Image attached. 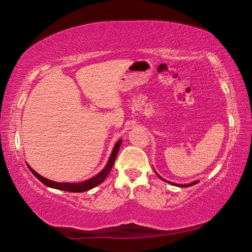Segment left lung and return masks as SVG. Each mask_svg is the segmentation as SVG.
Listing matches in <instances>:
<instances>
[{"label": "left lung", "instance_id": "1", "mask_svg": "<svg viewBox=\"0 0 252 252\" xmlns=\"http://www.w3.org/2000/svg\"><path fill=\"white\" fill-rule=\"evenodd\" d=\"M155 172L157 173V171L155 170ZM157 176L159 177L160 179H162V180H164L163 178H161L159 174L157 173ZM164 181H167V182H169V183H171V185H174V186H177V187H181V188H186V187H191V186H193V185H195V183H198L199 181H193V182H191V183H188V185H178V183H174V182H170V181H168V180H164Z\"/></svg>", "mask_w": 252, "mask_h": 252}]
</instances>
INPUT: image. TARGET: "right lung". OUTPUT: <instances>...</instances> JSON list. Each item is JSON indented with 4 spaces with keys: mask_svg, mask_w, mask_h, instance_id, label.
I'll list each match as a JSON object with an SVG mask.
<instances>
[{
    "mask_svg": "<svg viewBox=\"0 0 252 252\" xmlns=\"http://www.w3.org/2000/svg\"><path fill=\"white\" fill-rule=\"evenodd\" d=\"M121 142L122 140L120 139L119 141L114 144L113 147V150L111 152V156L108 160V163L105 164V167L101 170V171L96 174V176L92 177L90 179H88V180L82 181V182H78V183H70V182H55L52 180H49V179H46L44 177L40 176L39 173L34 171V170L30 167L28 164V168L30 169V171H31L34 176H35L39 180L45 185L46 187H50V188H53V189H58V190H63V191H67V192H84V191H88L92 189V188H94L96 186H99L100 183L103 182L105 180V178L108 177V174L110 173L111 169H112L113 164H114V161H116V158L118 156V152H119V149H120L121 146Z\"/></svg>",
    "mask_w": 252,
    "mask_h": 252,
    "instance_id": "1",
    "label": "right lung"
}]
</instances>
